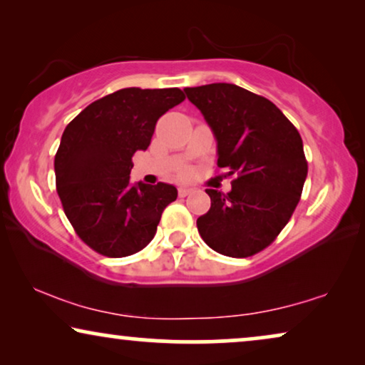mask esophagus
Segmentation results:
<instances>
[{
  "label": "esophagus",
  "instance_id": "1",
  "mask_svg": "<svg viewBox=\"0 0 365 365\" xmlns=\"http://www.w3.org/2000/svg\"><path fill=\"white\" fill-rule=\"evenodd\" d=\"M192 192V189H189V187H179L178 189V194H179V197H186V196H189V194Z\"/></svg>",
  "mask_w": 365,
  "mask_h": 365
}]
</instances>
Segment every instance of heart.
Listing matches in <instances>:
<instances>
[{
	"mask_svg": "<svg viewBox=\"0 0 365 365\" xmlns=\"http://www.w3.org/2000/svg\"><path fill=\"white\" fill-rule=\"evenodd\" d=\"M182 176H186V173H182Z\"/></svg>",
	"mask_w": 365,
	"mask_h": 365,
	"instance_id": "1",
	"label": "heart"
}]
</instances>
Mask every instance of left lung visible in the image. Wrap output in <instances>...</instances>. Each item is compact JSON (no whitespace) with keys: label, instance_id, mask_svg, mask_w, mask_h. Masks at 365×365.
I'll return each mask as SVG.
<instances>
[{"label":"left lung","instance_id":"1","mask_svg":"<svg viewBox=\"0 0 365 365\" xmlns=\"http://www.w3.org/2000/svg\"><path fill=\"white\" fill-rule=\"evenodd\" d=\"M184 91L212 129L217 168L234 178L227 194L206 189L211 207L197 217V231L222 256H254L274 242L301 199L307 178L301 134L276 104L236 84Z\"/></svg>","mask_w":365,"mask_h":365}]
</instances>
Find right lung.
<instances>
[{
	"instance_id": "right-lung-1",
	"label": "right lung",
	"mask_w": 365,
	"mask_h": 365,
	"mask_svg": "<svg viewBox=\"0 0 365 365\" xmlns=\"http://www.w3.org/2000/svg\"><path fill=\"white\" fill-rule=\"evenodd\" d=\"M184 98L178 88H124L89 104L64 129L54 156L56 191L74 231L93 251L126 257L153 241L178 189L131 184V159L146 151L158 119Z\"/></svg>"
}]
</instances>
